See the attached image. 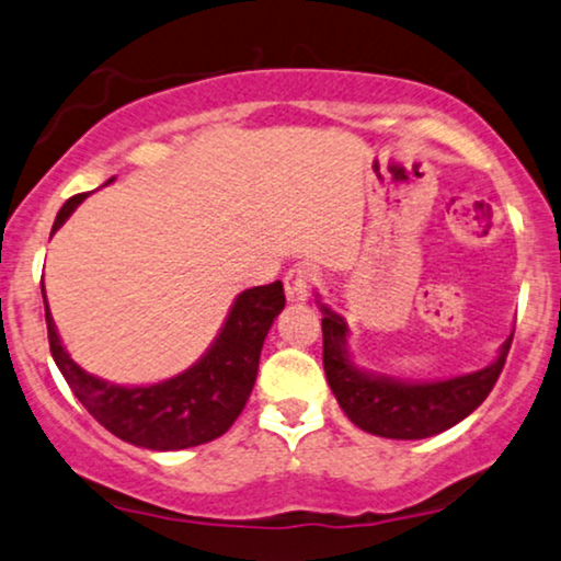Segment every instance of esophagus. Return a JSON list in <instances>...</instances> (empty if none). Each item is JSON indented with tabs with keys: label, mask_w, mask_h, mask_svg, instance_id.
I'll use <instances>...</instances> for the list:
<instances>
[{
	"label": "esophagus",
	"mask_w": 561,
	"mask_h": 561,
	"mask_svg": "<svg viewBox=\"0 0 561 561\" xmlns=\"http://www.w3.org/2000/svg\"><path fill=\"white\" fill-rule=\"evenodd\" d=\"M286 296L288 301H307V296L311 294L317 283V271L309 265H294L286 273Z\"/></svg>",
	"instance_id": "34e87169"
}]
</instances>
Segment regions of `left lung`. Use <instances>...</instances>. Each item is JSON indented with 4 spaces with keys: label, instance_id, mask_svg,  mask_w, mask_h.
I'll return each instance as SVG.
<instances>
[{
    "label": "left lung",
    "instance_id": "8db88e82",
    "mask_svg": "<svg viewBox=\"0 0 561 561\" xmlns=\"http://www.w3.org/2000/svg\"><path fill=\"white\" fill-rule=\"evenodd\" d=\"M322 360L332 394L360 431L394 440H420L438 435L484 402L503 374L513 334L500 347L497 360L474 374L433 383H407L389 376H370L353 366L345 351L347 324L322 307Z\"/></svg>",
    "mask_w": 561,
    "mask_h": 561
}]
</instances>
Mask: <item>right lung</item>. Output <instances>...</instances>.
Here are the masks:
<instances>
[{"label": "right lung", "mask_w": 561, "mask_h": 561, "mask_svg": "<svg viewBox=\"0 0 561 561\" xmlns=\"http://www.w3.org/2000/svg\"><path fill=\"white\" fill-rule=\"evenodd\" d=\"M84 198L87 193H79L64 203L50 234ZM283 307L286 294L280 280L242 290L208 353L185 374L151 387H115L79 368L64 351L46 304L48 345L75 397L105 431L130 446L180 450L214 440L234 425L252 394L267 330Z\"/></svg>", "instance_id": "1"}]
</instances>
